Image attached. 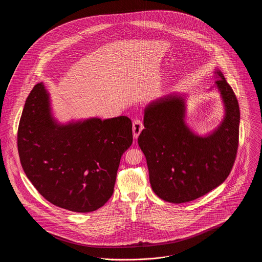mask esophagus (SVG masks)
<instances>
[{
    "label": "esophagus",
    "mask_w": 262,
    "mask_h": 262,
    "mask_svg": "<svg viewBox=\"0 0 262 262\" xmlns=\"http://www.w3.org/2000/svg\"><path fill=\"white\" fill-rule=\"evenodd\" d=\"M143 129V124L140 120H135L133 123V133H134V138L136 139Z\"/></svg>",
    "instance_id": "obj_1"
}]
</instances>
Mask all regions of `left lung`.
Listing matches in <instances>:
<instances>
[{
  "mask_svg": "<svg viewBox=\"0 0 262 262\" xmlns=\"http://www.w3.org/2000/svg\"><path fill=\"white\" fill-rule=\"evenodd\" d=\"M209 89H217L224 118L213 130L199 135L187 124V94L173 92L149 102L137 142L149 171L152 190L161 200L184 203L219 187L237 155L239 108L222 72Z\"/></svg>",
  "mask_w": 262,
  "mask_h": 262,
  "instance_id": "8db88e82",
  "label": "left lung"
}]
</instances>
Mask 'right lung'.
<instances>
[{"label": "right lung", "instance_id": "right-lung-1", "mask_svg": "<svg viewBox=\"0 0 262 262\" xmlns=\"http://www.w3.org/2000/svg\"><path fill=\"white\" fill-rule=\"evenodd\" d=\"M132 143L125 116L58 122L43 82L27 97L17 132L20 163L31 184L52 204L79 213L97 210L112 196L121 157Z\"/></svg>", "mask_w": 262, "mask_h": 262}]
</instances>
